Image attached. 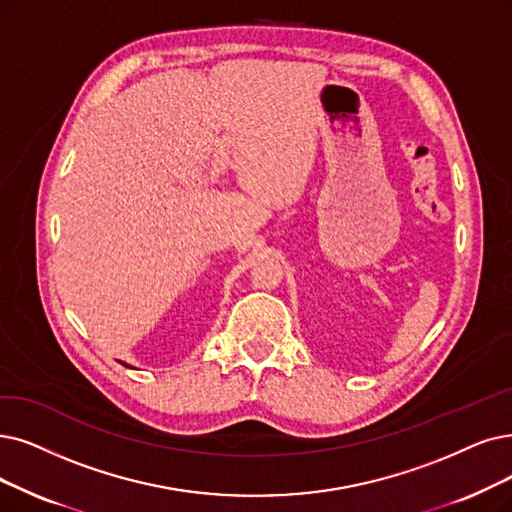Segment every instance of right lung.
Instances as JSON below:
<instances>
[{"mask_svg": "<svg viewBox=\"0 0 512 512\" xmlns=\"http://www.w3.org/2000/svg\"><path fill=\"white\" fill-rule=\"evenodd\" d=\"M121 363H124V361H121ZM124 365H126V367H130V365H128V363H124Z\"/></svg>", "mask_w": 512, "mask_h": 512, "instance_id": "obj_1", "label": "right lung"}]
</instances>
